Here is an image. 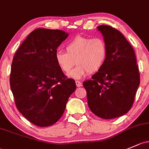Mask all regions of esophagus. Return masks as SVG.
<instances>
[{"instance_id":"1","label":"esophagus","mask_w":149,"mask_h":149,"mask_svg":"<svg viewBox=\"0 0 149 149\" xmlns=\"http://www.w3.org/2000/svg\"><path fill=\"white\" fill-rule=\"evenodd\" d=\"M76 86L77 87H81L82 86V84L79 81H76Z\"/></svg>"}]
</instances>
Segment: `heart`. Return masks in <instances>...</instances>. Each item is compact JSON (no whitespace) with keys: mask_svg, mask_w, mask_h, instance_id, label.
I'll return each instance as SVG.
<instances>
[{"mask_svg":"<svg viewBox=\"0 0 149 149\" xmlns=\"http://www.w3.org/2000/svg\"><path fill=\"white\" fill-rule=\"evenodd\" d=\"M65 51L56 53V62L64 73L69 72L76 62L77 65L68 73V76L75 79H81L88 72L98 71L107 56L106 43L101 38L77 36L66 43Z\"/></svg>","mask_w":149,"mask_h":149,"instance_id":"1","label":"heart"}]
</instances>
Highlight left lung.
<instances>
[{"mask_svg": "<svg viewBox=\"0 0 149 149\" xmlns=\"http://www.w3.org/2000/svg\"><path fill=\"white\" fill-rule=\"evenodd\" d=\"M107 48L104 64L91 80L83 85L92 112L104 119L121 116L132 107L140 84V75L132 46L118 30L97 27Z\"/></svg>", "mask_w": 149, "mask_h": 149, "instance_id": "obj_1", "label": "left lung"}]
</instances>
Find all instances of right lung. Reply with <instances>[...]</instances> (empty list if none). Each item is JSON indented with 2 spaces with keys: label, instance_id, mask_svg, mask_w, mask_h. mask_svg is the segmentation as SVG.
I'll list each match as a JSON object with an SVG mask.
<instances>
[{
  "label": "right lung",
  "instance_id": "right-lung-1",
  "mask_svg": "<svg viewBox=\"0 0 149 149\" xmlns=\"http://www.w3.org/2000/svg\"><path fill=\"white\" fill-rule=\"evenodd\" d=\"M68 36L61 30L38 29L22 43L12 62L10 85L18 110L40 127L60 119L76 88L55 59L58 47Z\"/></svg>",
  "mask_w": 149,
  "mask_h": 149
}]
</instances>
